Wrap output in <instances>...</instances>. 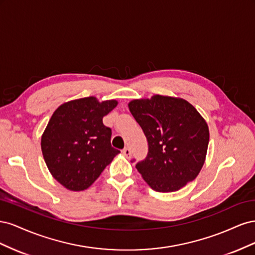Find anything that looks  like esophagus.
<instances>
[{"instance_id": "obj_1", "label": "esophagus", "mask_w": 255, "mask_h": 255, "mask_svg": "<svg viewBox=\"0 0 255 255\" xmlns=\"http://www.w3.org/2000/svg\"><path fill=\"white\" fill-rule=\"evenodd\" d=\"M122 153H123V155H125L126 157H128V158H129L130 157V155H132V152H130V149L129 148H125L122 150Z\"/></svg>"}]
</instances>
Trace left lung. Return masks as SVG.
<instances>
[{"instance_id": "1", "label": "left lung", "mask_w": 255, "mask_h": 255, "mask_svg": "<svg viewBox=\"0 0 255 255\" xmlns=\"http://www.w3.org/2000/svg\"><path fill=\"white\" fill-rule=\"evenodd\" d=\"M128 109L148 140V155L136 168L149 186L172 192L194 181L210 140L207 123L195 107L181 98L155 95L133 100Z\"/></svg>"}]
</instances>
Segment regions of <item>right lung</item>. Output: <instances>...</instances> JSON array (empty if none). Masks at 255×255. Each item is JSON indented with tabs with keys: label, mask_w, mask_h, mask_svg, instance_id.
Returning a JSON list of instances; mask_svg holds the SVG:
<instances>
[{
	"label": "right lung",
	"mask_w": 255,
	"mask_h": 255,
	"mask_svg": "<svg viewBox=\"0 0 255 255\" xmlns=\"http://www.w3.org/2000/svg\"><path fill=\"white\" fill-rule=\"evenodd\" d=\"M117 104L87 97L61 104L53 113L41 150L51 174L67 189H87L120 153L111 144L112 129L103 125L104 116Z\"/></svg>",
	"instance_id": "1"
}]
</instances>
